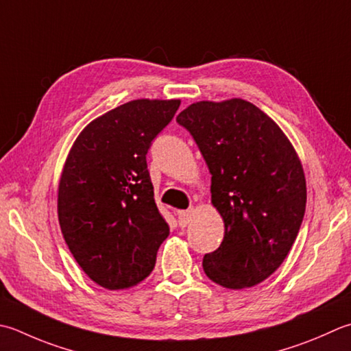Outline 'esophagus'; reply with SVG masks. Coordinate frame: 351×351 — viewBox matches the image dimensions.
Listing matches in <instances>:
<instances>
[{"instance_id": "1", "label": "esophagus", "mask_w": 351, "mask_h": 351, "mask_svg": "<svg viewBox=\"0 0 351 351\" xmlns=\"http://www.w3.org/2000/svg\"><path fill=\"white\" fill-rule=\"evenodd\" d=\"M191 211H193V208L181 211L180 215H178V223H180L181 228H185V226L190 223V221H191Z\"/></svg>"}]
</instances>
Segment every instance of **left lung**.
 <instances>
[{"mask_svg": "<svg viewBox=\"0 0 351 351\" xmlns=\"http://www.w3.org/2000/svg\"><path fill=\"white\" fill-rule=\"evenodd\" d=\"M211 173L225 234L204 272L226 289L262 283L285 262L306 211V178L283 130L242 99L197 101L176 117Z\"/></svg>", "mask_w": 351, "mask_h": 351, "instance_id": "1", "label": "left lung"}]
</instances>
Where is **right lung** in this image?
Segmentation results:
<instances>
[{"instance_id":"right-lung-1","label":"right lung","mask_w":351,"mask_h":351,"mask_svg":"<svg viewBox=\"0 0 351 351\" xmlns=\"http://www.w3.org/2000/svg\"><path fill=\"white\" fill-rule=\"evenodd\" d=\"M181 100L128 101L93 120L68 154L58 216L73 257L94 283L128 289L152 272L169 236L146 155Z\"/></svg>"}]
</instances>
